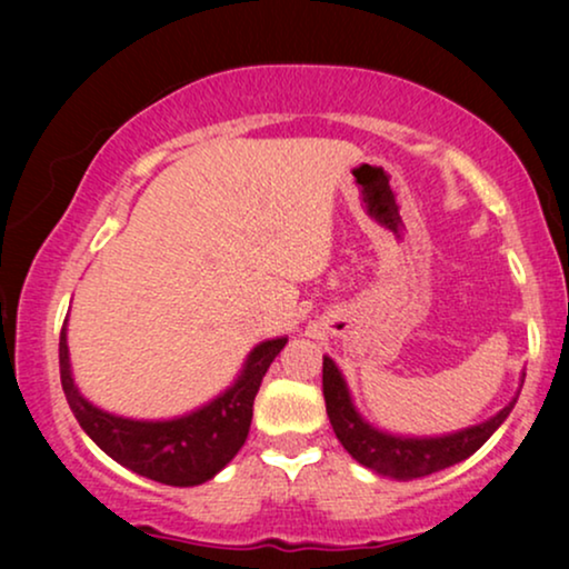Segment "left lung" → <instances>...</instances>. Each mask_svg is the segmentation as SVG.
Masks as SVG:
<instances>
[{
  "instance_id": "obj_1",
  "label": "left lung",
  "mask_w": 569,
  "mask_h": 569,
  "mask_svg": "<svg viewBox=\"0 0 569 569\" xmlns=\"http://www.w3.org/2000/svg\"><path fill=\"white\" fill-rule=\"evenodd\" d=\"M523 380L526 370H520L516 396H512L508 407L485 419V422L446 435H399L380 430V427L368 422L360 415V409H357L352 399V391L347 386L345 372L339 370V365L329 355H323L326 415H329V422L333 432H337L339 442L365 469L399 481L427 477V473L442 471L448 466L461 463L477 453L500 430L505 419L510 417V411L520 396V388H523Z\"/></svg>"
}]
</instances>
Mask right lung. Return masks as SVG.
Here are the masks:
<instances>
[{
  "instance_id": "obj_1",
  "label": "right lung",
  "mask_w": 569,
  "mask_h": 569,
  "mask_svg": "<svg viewBox=\"0 0 569 569\" xmlns=\"http://www.w3.org/2000/svg\"><path fill=\"white\" fill-rule=\"evenodd\" d=\"M67 323L59 339V370L67 403L84 435L123 469L170 487H197L228 466L251 430L253 399L287 337L263 339L248 352L232 383L201 407L168 419L113 415L84 399L72 376Z\"/></svg>"
}]
</instances>
